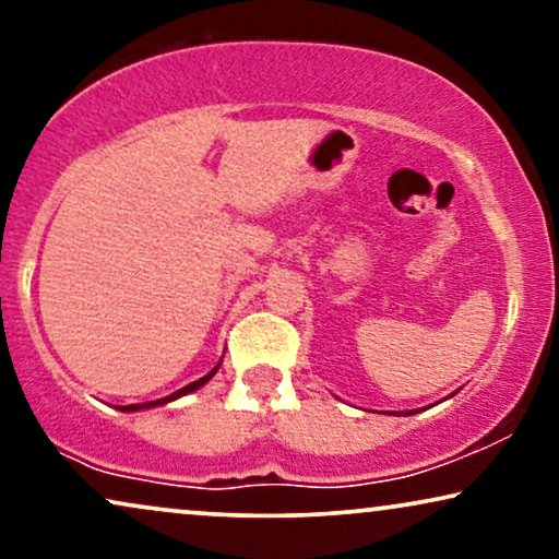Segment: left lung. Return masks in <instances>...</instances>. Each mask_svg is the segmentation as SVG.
Returning <instances> with one entry per match:
<instances>
[{"label":"left lung","mask_w":559,"mask_h":559,"mask_svg":"<svg viewBox=\"0 0 559 559\" xmlns=\"http://www.w3.org/2000/svg\"><path fill=\"white\" fill-rule=\"evenodd\" d=\"M392 415H394V412H392ZM404 415H415V412H404Z\"/></svg>","instance_id":"obj_1"}]
</instances>
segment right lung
<instances>
[{
  "label": "right lung",
  "mask_w": 559,
  "mask_h": 559,
  "mask_svg": "<svg viewBox=\"0 0 559 559\" xmlns=\"http://www.w3.org/2000/svg\"><path fill=\"white\" fill-rule=\"evenodd\" d=\"M218 366H221V361H218ZM218 366L216 369H211L209 373H205V377H201L198 381H193V384H188V386H182V389H178V392L175 394H170V396H163V400H155V402H144V404H129V407H119L121 412H136V409H150V407H157V404H167V402H173V400H178V396H186V394H190V392H195V389H201L205 381H209L213 373L218 371Z\"/></svg>",
  "instance_id": "add662e5"
}]
</instances>
